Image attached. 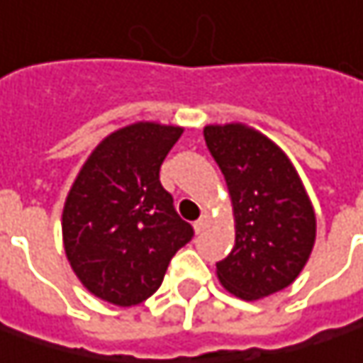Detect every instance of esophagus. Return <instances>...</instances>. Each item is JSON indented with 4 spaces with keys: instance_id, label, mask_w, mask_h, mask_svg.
<instances>
[{
    "instance_id": "obj_1",
    "label": "esophagus",
    "mask_w": 363,
    "mask_h": 363,
    "mask_svg": "<svg viewBox=\"0 0 363 363\" xmlns=\"http://www.w3.org/2000/svg\"><path fill=\"white\" fill-rule=\"evenodd\" d=\"M209 224H211V220H209V216H201L197 222H195V230L201 234V232H205L207 228H209Z\"/></svg>"
}]
</instances>
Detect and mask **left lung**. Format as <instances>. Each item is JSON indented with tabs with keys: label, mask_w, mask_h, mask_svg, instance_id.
<instances>
[{
	"label": "left lung",
	"mask_w": 363,
	"mask_h": 363,
	"mask_svg": "<svg viewBox=\"0 0 363 363\" xmlns=\"http://www.w3.org/2000/svg\"><path fill=\"white\" fill-rule=\"evenodd\" d=\"M209 154L224 174L236 220V242L218 261V277L242 300L288 288L306 265L316 220L288 156L245 125L203 129Z\"/></svg>",
	"instance_id": "obj_1"
}]
</instances>
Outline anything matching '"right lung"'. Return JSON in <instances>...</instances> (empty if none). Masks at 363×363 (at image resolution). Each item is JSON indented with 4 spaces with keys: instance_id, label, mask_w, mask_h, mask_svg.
<instances>
[{
    "instance_id": "1",
    "label": "right lung",
    "mask_w": 363,
    "mask_h": 363,
    "mask_svg": "<svg viewBox=\"0 0 363 363\" xmlns=\"http://www.w3.org/2000/svg\"><path fill=\"white\" fill-rule=\"evenodd\" d=\"M181 127L135 123L108 135L84 164L63 209L72 269L94 296L133 306L162 286L195 230L162 186L160 166Z\"/></svg>"
}]
</instances>
